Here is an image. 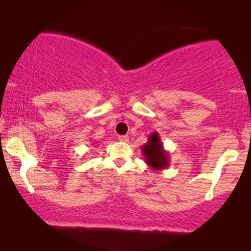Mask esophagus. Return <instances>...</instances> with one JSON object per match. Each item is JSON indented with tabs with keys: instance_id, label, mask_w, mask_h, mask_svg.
<instances>
[{
	"instance_id": "1",
	"label": "esophagus",
	"mask_w": 251,
	"mask_h": 251,
	"mask_svg": "<svg viewBox=\"0 0 251 251\" xmlns=\"http://www.w3.org/2000/svg\"><path fill=\"white\" fill-rule=\"evenodd\" d=\"M118 138H120V141L123 142V143H127V142L129 141V137H128V136H127V135H122V136H120V137H118Z\"/></svg>"
}]
</instances>
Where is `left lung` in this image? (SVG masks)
<instances>
[{"instance_id":"1","label":"left lung","mask_w":251,"mask_h":251,"mask_svg":"<svg viewBox=\"0 0 251 251\" xmlns=\"http://www.w3.org/2000/svg\"><path fill=\"white\" fill-rule=\"evenodd\" d=\"M142 151L145 157V163L154 171L166 169L171 164L168 151L164 150V143L157 131L150 135L147 143L142 146Z\"/></svg>"}]
</instances>
